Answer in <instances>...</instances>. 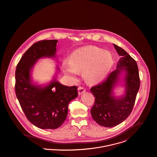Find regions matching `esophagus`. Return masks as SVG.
<instances>
[{
    "label": "esophagus",
    "instance_id": "obj_1",
    "mask_svg": "<svg viewBox=\"0 0 157 157\" xmlns=\"http://www.w3.org/2000/svg\"><path fill=\"white\" fill-rule=\"evenodd\" d=\"M78 94H83L84 92H86V89L84 87H81V86H79L78 87Z\"/></svg>",
    "mask_w": 157,
    "mask_h": 157
}]
</instances>
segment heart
Returning <instances> with one entry per match:
<instances>
[{
  "label": "heart",
  "mask_w": 157,
  "mask_h": 157,
  "mask_svg": "<svg viewBox=\"0 0 157 157\" xmlns=\"http://www.w3.org/2000/svg\"><path fill=\"white\" fill-rule=\"evenodd\" d=\"M114 63L112 54L97 47H87L75 51L64 62L65 72L74 78L76 72H82L85 80L94 83L102 79L111 70Z\"/></svg>",
  "instance_id": "b5f03b06"
}]
</instances>
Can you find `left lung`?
Segmentation results:
<instances>
[{
    "label": "left lung",
    "instance_id": "1",
    "mask_svg": "<svg viewBox=\"0 0 157 157\" xmlns=\"http://www.w3.org/2000/svg\"><path fill=\"white\" fill-rule=\"evenodd\" d=\"M113 45L121 57L116 70L102 82L90 89L95 98L91 109L92 117L99 125L106 127L120 124L130 115L140 86L136 62L124 49L115 44ZM123 71L126 72L125 94L117 98L113 95V89Z\"/></svg>",
    "mask_w": 157,
    "mask_h": 157
}]
</instances>
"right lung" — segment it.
Masks as SVG:
<instances>
[{
	"mask_svg": "<svg viewBox=\"0 0 157 157\" xmlns=\"http://www.w3.org/2000/svg\"><path fill=\"white\" fill-rule=\"evenodd\" d=\"M57 42L53 39L34 43L22 56L15 72V92L21 107L28 120L42 129H55L62 125L69 102L78 96L76 86H63L56 79L44 87L32 84L33 65L41 58L55 56Z\"/></svg>",
	"mask_w": 157,
	"mask_h": 157,
	"instance_id": "add662e5",
	"label": "right lung"
}]
</instances>
